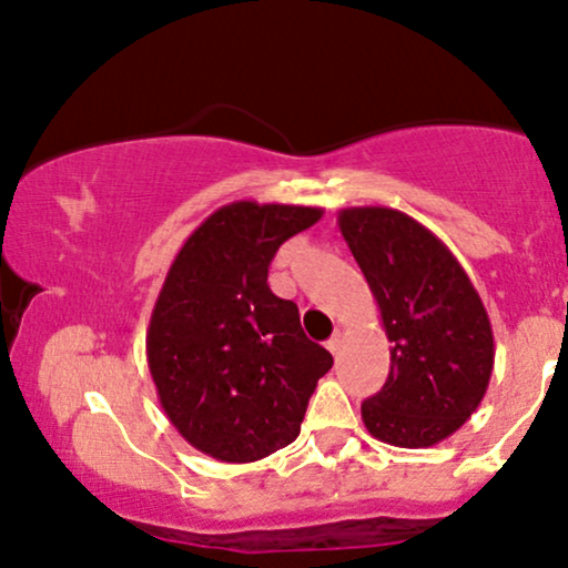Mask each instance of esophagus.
Instances as JSON below:
<instances>
[{
	"mask_svg": "<svg viewBox=\"0 0 568 568\" xmlns=\"http://www.w3.org/2000/svg\"><path fill=\"white\" fill-rule=\"evenodd\" d=\"M341 343H343L341 333H335L333 337H329V341H327V351H329V354H333V356L341 354Z\"/></svg>",
	"mask_w": 568,
	"mask_h": 568,
	"instance_id": "obj_1",
	"label": "esophagus"
}]
</instances>
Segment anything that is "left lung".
<instances>
[{
  "label": "left lung",
  "instance_id": "obj_1",
  "mask_svg": "<svg viewBox=\"0 0 568 568\" xmlns=\"http://www.w3.org/2000/svg\"><path fill=\"white\" fill-rule=\"evenodd\" d=\"M337 225L393 343L383 390L362 404L364 427L398 448H429L477 412L490 383L483 298L448 246L408 214L351 206Z\"/></svg>",
  "mask_w": 568,
  "mask_h": 568
}]
</instances>
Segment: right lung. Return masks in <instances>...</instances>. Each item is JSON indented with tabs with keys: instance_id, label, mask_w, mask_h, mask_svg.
<instances>
[{
	"instance_id": "1",
	"label": "right lung",
	"mask_w": 568,
	"mask_h": 568,
	"mask_svg": "<svg viewBox=\"0 0 568 568\" xmlns=\"http://www.w3.org/2000/svg\"><path fill=\"white\" fill-rule=\"evenodd\" d=\"M317 206L233 201L189 235L156 298L146 358L172 427L201 454L248 464L301 433L333 356L267 285L272 256Z\"/></svg>"
}]
</instances>
